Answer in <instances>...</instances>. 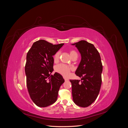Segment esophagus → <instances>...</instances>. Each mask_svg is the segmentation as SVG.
Segmentation results:
<instances>
[{
    "instance_id": "34e87169",
    "label": "esophagus",
    "mask_w": 128,
    "mask_h": 128,
    "mask_svg": "<svg viewBox=\"0 0 128 128\" xmlns=\"http://www.w3.org/2000/svg\"><path fill=\"white\" fill-rule=\"evenodd\" d=\"M64 80H65V81L68 80L67 78H66V77H64Z\"/></svg>"
}]
</instances>
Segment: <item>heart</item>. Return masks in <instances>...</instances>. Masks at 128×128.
<instances>
[{
	"instance_id": "heart-1",
	"label": "heart",
	"mask_w": 128,
	"mask_h": 128,
	"mask_svg": "<svg viewBox=\"0 0 128 128\" xmlns=\"http://www.w3.org/2000/svg\"><path fill=\"white\" fill-rule=\"evenodd\" d=\"M70 56L72 57L74 55L77 54V53L74 51V50H71L70 51ZM60 56V52L58 51L56 52L54 55L53 56V60L55 62L58 61L59 60ZM55 70L56 72L60 74L64 75V76H67L69 75L70 72L72 70V68L70 66H68L67 65H66L64 64H59L57 65L56 67Z\"/></svg>"
}]
</instances>
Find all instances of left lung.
Masks as SVG:
<instances>
[{"mask_svg":"<svg viewBox=\"0 0 128 128\" xmlns=\"http://www.w3.org/2000/svg\"><path fill=\"white\" fill-rule=\"evenodd\" d=\"M72 45H75L81 55L80 62L75 72L81 80H70L73 101L78 106L86 107L95 101L101 88V58L94 45L86 40Z\"/></svg>","mask_w":128,"mask_h":128,"instance_id":"obj_1","label":"left lung"}]
</instances>
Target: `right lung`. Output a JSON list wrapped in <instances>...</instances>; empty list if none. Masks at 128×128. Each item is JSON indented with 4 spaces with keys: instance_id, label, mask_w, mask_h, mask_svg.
Returning <instances> with one entry per match:
<instances>
[{
    "instance_id": "1",
    "label": "right lung",
    "mask_w": 128,
    "mask_h": 128,
    "mask_svg": "<svg viewBox=\"0 0 128 128\" xmlns=\"http://www.w3.org/2000/svg\"><path fill=\"white\" fill-rule=\"evenodd\" d=\"M64 43L53 45L45 40L34 42L26 54L25 72L26 86L31 99L38 107L54 103L64 80L60 74L51 75L53 70V56Z\"/></svg>"
}]
</instances>
